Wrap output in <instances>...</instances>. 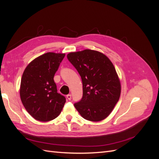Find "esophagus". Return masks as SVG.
Masks as SVG:
<instances>
[{
    "label": "esophagus",
    "instance_id": "1",
    "mask_svg": "<svg viewBox=\"0 0 159 159\" xmlns=\"http://www.w3.org/2000/svg\"><path fill=\"white\" fill-rule=\"evenodd\" d=\"M66 98H68V100H71V94H68V95H67Z\"/></svg>",
    "mask_w": 159,
    "mask_h": 159
}]
</instances>
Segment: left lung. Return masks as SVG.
Listing matches in <instances>:
<instances>
[{
  "instance_id": "1",
  "label": "left lung",
  "mask_w": 159,
  "mask_h": 159,
  "mask_svg": "<svg viewBox=\"0 0 159 159\" xmlns=\"http://www.w3.org/2000/svg\"><path fill=\"white\" fill-rule=\"evenodd\" d=\"M67 57L83 84L82 98L74 107L85 119L102 121L112 111L121 94V84L112 62L102 53L91 50L71 52Z\"/></svg>"
}]
</instances>
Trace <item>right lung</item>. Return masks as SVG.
<instances>
[{
  "instance_id": "add662e5",
  "label": "right lung",
  "mask_w": 159,
  "mask_h": 159,
  "mask_svg": "<svg viewBox=\"0 0 159 159\" xmlns=\"http://www.w3.org/2000/svg\"><path fill=\"white\" fill-rule=\"evenodd\" d=\"M65 54L48 52L27 66L22 76L20 95L22 103L32 117L40 121L56 118L66 103L57 93L54 77Z\"/></svg>"
}]
</instances>
